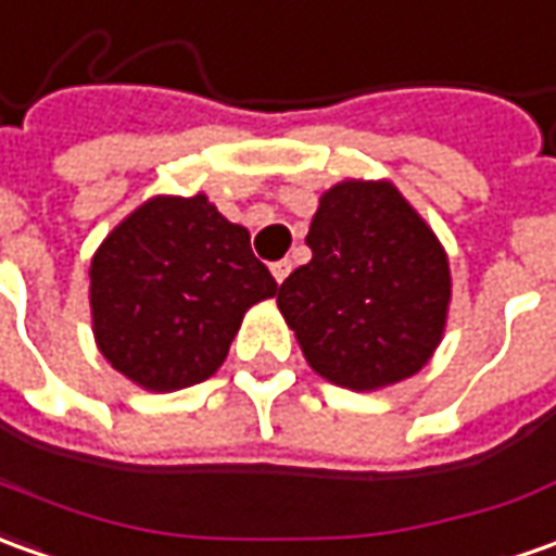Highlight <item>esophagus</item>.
<instances>
[{
    "label": "esophagus",
    "instance_id": "esophagus-1",
    "mask_svg": "<svg viewBox=\"0 0 556 556\" xmlns=\"http://www.w3.org/2000/svg\"><path fill=\"white\" fill-rule=\"evenodd\" d=\"M289 270H292V262H289V258L270 264V274H274V279H277V282H282V279L289 277Z\"/></svg>",
    "mask_w": 556,
    "mask_h": 556
}]
</instances>
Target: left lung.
<instances>
[{
    "mask_svg": "<svg viewBox=\"0 0 556 556\" xmlns=\"http://www.w3.org/2000/svg\"><path fill=\"white\" fill-rule=\"evenodd\" d=\"M313 258L277 304L307 365L353 392L402 383L435 356L451 309L447 252L389 179H343L309 222Z\"/></svg>",
    "mask_w": 556,
    "mask_h": 556,
    "instance_id": "8db88e82",
    "label": "left lung"
}]
</instances>
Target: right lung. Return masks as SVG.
<instances>
[{
    "label": "right lung",
    "instance_id": "obj_1",
    "mask_svg": "<svg viewBox=\"0 0 556 556\" xmlns=\"http://www.w3.org/2000/svg\"><path fill=\"white\" fill-rule=\"evenodd\" d=\"M277 294L249 230L206 194H157L109 230L90 262V326L103 358L149 392L203 383L247 309Z\"/></svg>",
    "mask_w": 556,
    "mask_h": 556
}]
</instances>
